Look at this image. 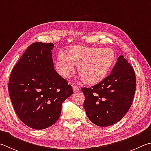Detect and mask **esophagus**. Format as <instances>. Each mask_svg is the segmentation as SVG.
Wrapping results in <instances>:
<instances>
[{"label":"esophagus","mask_w":151,"mask_h":151,"mask_svg":"<svg viewBox=\"0 0 151 151\" xmlns=\"http://www.w3.org/2000/svg\"><path fill=\"white\" fill-rule=\"evenodd\" d=\"M73 90L75 92H78L79 90H80L79 88L77 86H76V85H73Z\"/></svg>","instance_id":"1"}]
</instances>
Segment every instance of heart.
Segmentation results:
<instances>
[{
	"mask_svg": "<svg viewBox=\"0 0 151 151\" xmlns=\"http://www.w3.org/2000/svg\"><path fill=\"white\" fill-rule=\"evenodd\" d=\"M115 60V53L110 48L72 46L67 54L59 52L55 67L59 75L70 77L78 66V73L88 84H97L106 77Z\"/></svg>",
	"mask_w": 151,
	"mask_h": 151,
	"instance_id": "heart-1",
	"label": "heart"
}]
</instances>
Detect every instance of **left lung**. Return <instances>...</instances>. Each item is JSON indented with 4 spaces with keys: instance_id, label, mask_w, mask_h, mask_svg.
<instances>
[{
    "instance_id": "1",
    "label": "left lung",
    "mask_w": 151,
    "mask_h": 151,
    "mask_svg": "<svg viewBox=\"0 0 151 151\" xmlns=\"http://www.w3.org/2000/svg\"><path fill=\"white\" fill-rule=\"evenodd\" d=\"M136 83L132 66L120 55L110 75L95 86L81 89L85 96L84 108L90 122L107 127L120 121L132 104Z\"/></svg>"
}]
</instances>
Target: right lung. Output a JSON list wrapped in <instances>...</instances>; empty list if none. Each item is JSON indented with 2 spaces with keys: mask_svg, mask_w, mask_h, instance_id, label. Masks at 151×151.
<instances>
[{
  "mask_svg": "<svg viewBox=\"0 0 151 151\" xmlns=\"http://www.w3.org/2000/svg\"><path fill=\"white\" fill-rule=\"evenodd\" d=\"M52 43L35 42L26 49L10 74L9 92L14 109L22 122L35 129L53 125L73 88L56 72Z\"/></svg>",
  "mask_w": 151,
  "mask_h": 151,
  "instance_id": "obj_1",
  "label": "right lung"
}]
</instances>
